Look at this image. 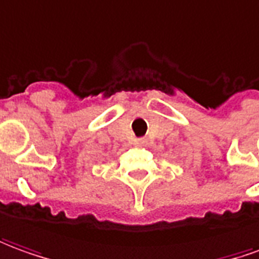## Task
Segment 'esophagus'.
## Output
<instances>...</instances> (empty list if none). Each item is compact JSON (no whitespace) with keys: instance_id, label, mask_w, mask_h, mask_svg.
I'll use <instances>...</instances> for the list:
<instances>
[{"instance_id":"34e87169","label":"esophagus","mask_w":259,"mask_h":259,"mask_svg":"<svg viewBox=\"0 0 259 259\" xmlns=\"http://www.w3.org/2000/svg\"><path fill=\"white\" fill-rule=\"evenodd\" d=\"M144 140H142V139H139V140H136V144H143Z\"/></svg>"}]
</instances>
